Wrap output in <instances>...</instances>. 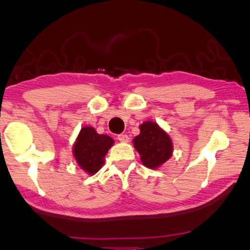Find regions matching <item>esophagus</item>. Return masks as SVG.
<instances>
[{"mask_svg": "<svg viewBox=\"0 0 250 250\" xmlns=\"http://www.w3.org/2000/svg\"><path fill=\"white\" fill-rule=\"evenodd\" d=\"M117 139H118V141H120L121 143H127L129 138H128L127 135L120 134V135H117Z\"/></svg>", "mask_w": 250, "mask_h": 250, "instance_id": "1", "label": "esophagus"}]
</instances>
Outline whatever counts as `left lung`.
<instances>
[{
    "label": "left lung",
    "instance_id": "left-lung-1",
    "mask_svg": "<svg viewBox=\"0 0 250 250\" xmlns=\"http://www.w3.org/2000/svg\"><path fill=\"white\" fill-rule=\"evenodd\" d=\"M141 133L133 139L134 148L141 155V161L149 169H158L171 158V137L155 122L146 121L139 125Z\"/></svg>",
    "mask_w": 250,
    "mask_h": 250
}]
</instances>
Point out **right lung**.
I'll use <instances>...</instances> for the list:
<instances>
[{
  "label": "right lung",
  "mask_w": 250,
  "mask_h": 250,
  "mask_svg": "<svg viewBox=\"0 0 250 250\" xmlns=\"http://www.w3.org/2000/svg\"><path fill=\"white\" fill-rule=\"evenodd\" d=\"M113 145L112 137L98 134L91 126H84L73 144L72 155L79 167L89 176H93L102 168L105 156Z\"/></svg>",
  "instance_id": "right-lung-1"
}]
</instances>
